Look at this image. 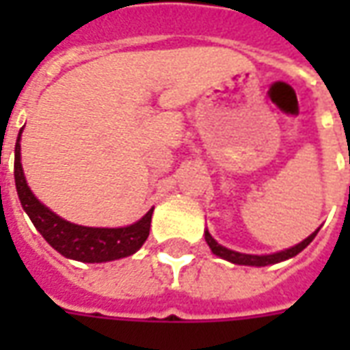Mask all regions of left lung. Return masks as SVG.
Instances as JSON below:
<instances>
[{
    "mask_svg": "<svg viewBox=\"0 0 350 350\" xmlns=\"http://www.w3.org/2000/svg\"><path fill=\"white\" fill-rule=\"evenodd\" d=\"M319 232V230H317ZM317 232H313L311 236H308L306 240L298 245H294L291 250L285 251H279V253H273V255H243V253H236V251H230L227 247H223L219 243L213 240L210 232L206 230L204 238L208 245H210V250L213 251V255H217V257L225 258L228 262H234V264H247V266H268V264H278L281 260H286V258L294 257V255H298L300 251H304L308 247L309 243L313 242V238L317 236Z\"/></svg>",
    "mask_w": 350,
    "mask_h": 350,
    "instance_id": "obj_1",
    "label": "left lung"
}]
</instances>
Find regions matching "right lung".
<instances>
[{
  "mask_svg": "<svg viewBox=\"0 0 350 350\" xmlns=\"http://www.w3.org/2000/svg\"><path fill=\"white\" fill-rule=\"evenodd\" d=\"M14 182L22 208L26 210L29 219L33 221L35 228L57 253L67 258H75L80 262H107L129 257L142 247L150 234L153 210H150L135 225L123 228L80 227L50 212L27 187L20 163V135L14 148Z\"/></svg>",
  "mask_w": 350,
  "mask_h": 350,
  "instance_id": "add662e5",
  "label": "right lung"
}]
</instances>
